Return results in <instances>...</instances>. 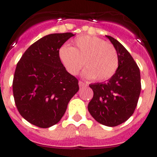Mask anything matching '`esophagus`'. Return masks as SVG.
<instances>
[{"label": "esophagus", "mask_w": 157, "mask_h": 157, "mask_svg": "<svg viewBox=\"0 0 157 157\" xmlns=\"http://www.w3.org/2000/svg\"><path fill=\"white\" fill-rule=\"evenodd\" d=\"M78 85H79V87H83V86H87V84L85 82H83L79 81L78 82Z\"/></svg>", "instance_id": "1"}]
</instances>
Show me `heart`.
Segmentation results:
<instances>
[{"label":"heart","mask_w":157,"mask_h":157,"mask_svg":"<svg viewBox=\"0 0 157 157\" xmlns=\"http://www.w3.org/2000/svg\"><path fill=\"white\" fill-rule=\"evenodd\" d=\"M74 47L63 45L59 56L66 70L76 75L84 66L82 75L86 78L105 81L114 75L119 67V57L114 46L95 36H80Z\"/></svg>","instance_id":"heart-1"}]
</instances>
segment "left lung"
<instances>
[{"instance_id":"left-lung-1","label":"left lung","mask_w":157,"mask_h":157,"mask_svg":"<svg viewBox=\"0 0 157 157\" xmlns=\"http://www.w3.org/2000/svg\"><path fill=\"white\" fill-rule=\"evenodd\" d=\"M119 57L116 72L106 82L90 84L94 97L88 110L96 121L116 127L132 116L141 93V75L138 65L125 47L114 37L106 35Z\"/></svg>"}]
</instances>
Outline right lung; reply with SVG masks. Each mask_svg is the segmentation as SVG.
Returning <instances> with one entry per match:
<instances>
[{
	"mask_svg": "<svg viewBox=\"0 0 157 157\" xmlns=\"http://www.w3.org/2000/svg\"><path fill=\"white\" fill-rule=\"evenodd\" d=\"M75 34H51L23 53L14 75L12 90L17 109L25 120L41 128L55 125L78 91V81L67 71L59 50Z\"/></svg>",
	"mask_w": 157,
	"mask_h": 157,
	"instance_id": "obj_1",
	"label": "right lung"
}]
</instances>
